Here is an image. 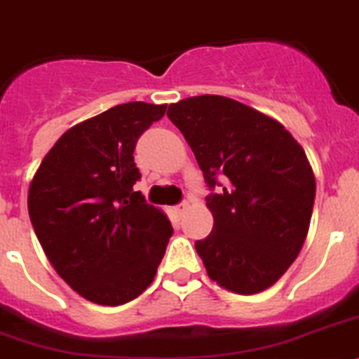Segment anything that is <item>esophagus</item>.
<instances>
[{
    "label": "esophagus",
    "instance_id": "34e87169",
    "mask_svg": "<svg viewBox=\"0 0 359 359\" xmlns=\"http://www.w3.org/2000/svg\"><path fill=\"white\" fill-rule=\"evenodd\" d=\"M186 210H188V204L182 203V204H179V206L171 208L170 212H171V215L175 217V219H180V217H182L186 213Z\"/></svg>",
    "mask_w": 359,
    "mask_h": 359
}]
</instances>
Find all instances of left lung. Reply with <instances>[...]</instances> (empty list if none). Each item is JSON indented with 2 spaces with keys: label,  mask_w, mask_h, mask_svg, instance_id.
Instances as JSON below:
<instances>
[{
  "label": "left lung",
  "mask_w": 359,
  "mask_h": 359,
  "mask_svg": "<svg viewBox=\"0 0 359 359\" xmlns=\"http://www.w3.org/2000/svg\"><path fill=\"white\" fill-rule=\"evenodd\" d=\"M168 116L217 189L206 198L212 233L195 243L208 276L241 296L266 290L309 233L316 179L305 149L281 122L226 96H189Z\"/></svg>",
  "instance_id": "left-lung-1"
}]
</instances>
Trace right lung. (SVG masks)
<instances>
[{
    "label": "right lung",
    "instance_id": "add662e5",
    "mask_svg": "<svg viewBox=\"0 0 359 359\" xmlns=\"http://www.w3.org/2000/svg\"><path fill=\"white\" fill-rule=\"evenodd\" d=\"M165 107L129 102L72 126L29 186V215L49 263L96 305L140 296L173 233L165 213L133 189L137 140Z\"/></svg>",
    "mask_w": 359,
    "mask_h": 359
}]
</instances>
